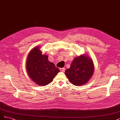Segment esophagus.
I'll use <instances>...</instances> for the list:
<instances>
[{
  "label": "esophagus",
  "mask_w": 120,
  "mask_h": 120,
  "mask_svg": "<svg viewBox=\"0 0 120 120\" xmlns=\"http://www.w3.org/2000/svg\"><path fill=\"white\" fill-rule=\"evenodd\" d=\"M60 71L64 72V71H65V68H60Z\"/></svg>",
  "instance_id": "1"
}]
</instances>
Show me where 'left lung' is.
<instances>
[{
    "label": "left lung",
    "instance_id": "left-lung-1",
    "mask_svg": "<svg viewBox=\"0 0 120 120\" xmlns=\"http://www.w3.org/2000/svg\"><path fill=\"white\" fill-rule=\"evenodd\" d=\"M94 70L92 60L89 57L81 56L75 58L70 68L65 71V74L72 84L78 86L89 81Z\"/></svg>",
    "mask_w": 120,
    "mask_h": 120
}]
</instances>
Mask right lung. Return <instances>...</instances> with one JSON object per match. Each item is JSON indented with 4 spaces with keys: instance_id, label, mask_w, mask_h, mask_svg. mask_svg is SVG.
<instances>
[{
    "instance_id": "add662e5",
    "label": "right lung",
    "mask_w": 120,
    "mask_h": 120,
    "mask_svg": "<svg viewBox=\"0 0 120 120\" xmlns=\"http://www.w3.org/2000/svg\"><path fill=\"white\" fill-rule=\"evenodd\" d=\"M26 65L30 77L39 86L49 84L60 72L59 69L48 60V56L42 54L39 48L31 50L28 56Z\"/></svg>"
}]
</instances>
